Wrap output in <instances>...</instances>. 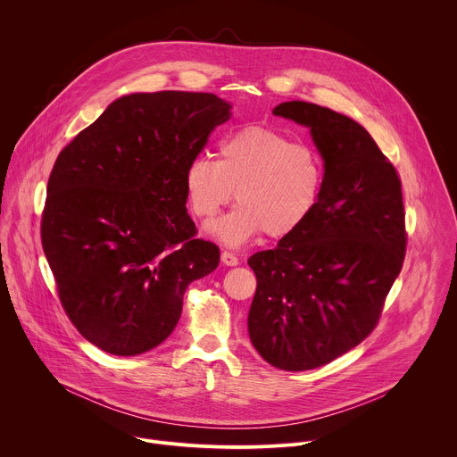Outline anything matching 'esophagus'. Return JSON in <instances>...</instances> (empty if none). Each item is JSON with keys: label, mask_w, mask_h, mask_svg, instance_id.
Listing matches in <instances>:
<instances>
[{"label": "esophagus", "mask_w": 457, "mask_h": 457, "mask_svg": "<svg viewBox=\"0 0 457 457\" xmlns=\"http://www.w3.org/2000/svg\"><path fill=\"white\" fill-rule=\"evenodd\" d=\"M222 262L226 266H237L238 264V256L233 254L231 251H222Z\"/></svg>", "instance_id": "34e87169"}]
</instances>
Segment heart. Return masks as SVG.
Listing matches in <instances>:
<instances>
[{
  "mask_svg": "<svg viewBox=\"0 0 457 457\" xmlns=\"http://www.w3.org/2000/svg\"><path fill=\"white\" fill-rule=\"evenodd\" d=\"M325 179L320 152L271 128L247 126L224 137L217 161L199 155L184 171L191 213L210 220L235 195L238 204L212 233L237 245L260 233L293 235L314 212Z\"/></svg>",
  "mask_w": 457,
  "mask_h": 457,
  "instance_id": "b5f03b06",
  "label": "heart"
}]
</instances>
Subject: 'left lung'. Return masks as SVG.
Wrapping results in <instances>:
<instances>
[{"mask_svg": "<svg viewBox=\"0 0 457 457\" xmlns=\"http://www.w3.org/2000/svg\"><path fill=\"white\" fill-rule=\"evenodd\" d=\"M273 113L309 126L325 162L311 217L247 260L256 275L251 344L273 367L298 372L337 360L376 329L403 268L405 210L396 168L361 124L305 101Z\"/></svg>", "mask_w": 457, "mask_h": 457, "instance_id": "obj_1", "label": "left lung"}]
</instances>
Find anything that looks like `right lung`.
<instances>
[{"label":"right lung","mask_w":457,"mask_h":457,"mask_svg":"<svg viewBox=\"0 0 457 457\" xmlns=\"http://www.w3.org/2000/svg\"><path fill=\"white\" fill-rule=\"evenodd\" d=\"M229 108L206 92L124 96L57 155L41 244L64 312L104 353L162 344L187 284L219 266L186 212L184 171Z\"/></svg>","instance_id":"obj_1"}]
</instances>
